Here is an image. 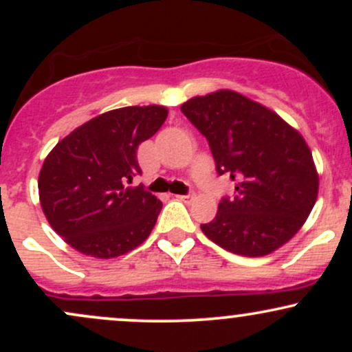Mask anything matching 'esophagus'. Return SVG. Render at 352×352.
Segmentation results:
<instances>
[{"mask_svg": "<svg viewBox=\"0 0 352 352\" xmlns=\"http://www.w3.org/2000/svg\"><path fill=\"white\" fill-rule=\"evenodd\" d=\"M193 193H187V195H175V199L177 200H182V201H190V200H193Z\"/></svg>", "mask_w": 352, "mask_h": 352, "instance_id": "34e87169", "label": "esophagus"}]
</instances>
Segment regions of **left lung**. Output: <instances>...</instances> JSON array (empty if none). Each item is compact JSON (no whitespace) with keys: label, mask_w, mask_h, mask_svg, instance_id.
I'll return each instance as SVG.
<instances>
[{"label":"left lung","mask_w":352,"mask_h":352,"mask_svg":"<svg viewBox=\"0 0 352 352\" xmlns=\"http://www.w3.org/2000/svg\"><path fill=\"white\" fill-rule=\"evenodd\" d=\"M180 111L208 140L218 175L235 184V197L221 199L201 232L243 256H265L292 240L316 204L319 187L300 132L228 89L188 99Z\"/></svg>","instance_id":"obj_1"}]
</instances>
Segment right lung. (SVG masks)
I'll return each mask as SVG.
<instances>
[{
    "label": "right lung",
    "mask_w": 352,
    "mask_h": 352,
    "mask_svg": "<svg viewBox=\"0 0 352 352\" xmlns=\"http://www.w3.org/2000/svg\"><path fill=\"white\" fill-rule=\"evenodd\" d=\"M164 106L104 112L72 131L39 172V201L47 221L78 252L116 258L151 235L162 201L131 187L140 173L137 148L162 127Z\"/></svg>",
    "instance_id": "add662e5"
}]
</instances>
